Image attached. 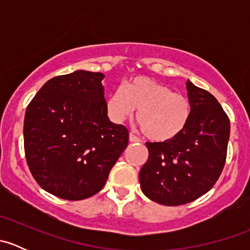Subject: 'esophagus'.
<instances>
[{
    "instance_id": "esophagus-1",
    "label": "esophagus",
    "mask_w": 250,
    "mask_h": 250,
    "mask_svg": "<svg viewBox=\"0 0 250 250\" xmlns=\"http://www.w3.org/2000/svg\"><path fill=\"white\" fill-rule=\"evenodd\" d=\"M129 141L130 143H139L140 139L138 137H135L134 134H132V133H129Z\"/></svg>"
}]
</instances>
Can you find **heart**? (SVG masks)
<instances>
[{
  "label": "heart",
  "instance_id": "1",
  "mask_svg": "<svg viewBox=\"0 0 250 250\" xmlns=\"http://www.w3.org/2000/svg\"><path fill=\"white\" fill-rule=\"evenodd\" d=\"M135 110L144 134L155 143L180 137L191 116L188 98L148 77L133 78L125 87L113 90L106 100L107 116L115 123L127 121Z\"/></svg>",
  "mask_w": 250,
  "mask_h": 250
}]
</instances>
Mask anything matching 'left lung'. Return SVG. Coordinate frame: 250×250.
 I'll use <instances>...</instances> for the list:
<instances>
[{
    "instance_id": "8db88e82",
    "label": "left lung",
    "mask_w": 250,
    "mask_h": 250,
    "mask_svg": "<svg viewBox=\"0 0 250 250\" xmlns=\"http://www.w3.org/2000/svg\"><path fill=\"white\" fill-rule=\"evenodd\" d=\"M191 116L180 137L146 143L148 158L141 167V191L163 206L190 203L208 192L225 166L230 121L218 100L186 82Z\"/></svg>"
}]
</instances>
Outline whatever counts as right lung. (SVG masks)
Listing matches in <instances>:
<instances>
[{
	"label": "right lung",
	"mask_w": 250,
	"mask_h": 250,
	"mask_svg": "<svg viewBox=\"0 0 250 250\" xmlns=\"http://www.w3.org/2000/svg\"><path fill=\"white\" fill-rule=\"evenodd\" d=\"M102 72L53 77L27 106L24 146L32 176L47 192L80 201L104 188L128 145V129L107 117Z\"/></svg>",
	"instance_id": "1"
}]
</instances>
